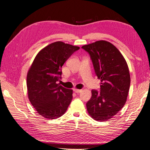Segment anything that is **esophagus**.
<instances>
[{
  "label": "esophagus",
  "instance_id": "34e87169",
  "mask_svg": "<svg viewBox=\"0 0 150 150\" xmlns=\"http://www.w3.org/2000/svg\"><path fill=\"white\" fill-rule=\"evenodd\" d=\"M74 91L75 93H80L82 91V90H81V89H74Z\"/></svg>",
  "mask_w": 150,
  "mask_h": 150
}]
</instances>
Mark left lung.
<instances>
[{
  "label": "left lung",
  "mask_w": 150,
  "mask_h": 150,
  "mask_svg": "<svg viewBox=\"0 0 150 150\" xmlns=\"http://www.w3.org/2000/svg\"><path fill=\"white\" fill-rule=\"evenodd\" d=\"M81 48L89 54L101 81L100 92L91 91L87 110L94 120H108L120 111L127 101L131 81L128 64L120 51L109 42L98 41Z\"/></svg>",
  "instance_id": "8db88e82"
}]
</instances>
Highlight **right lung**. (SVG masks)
Listing matches in <instances>:
<instances>
[{"label":"right lung","mask_w":150,"mask_h":150,"mask_svg":"<svg viewBox=\"0 0 150 150\" xmlns=\"http://www.w3.org/2000/svg\"><path fill=\"white\" fill-rule=\"evenodd\" d=\"M80 47L55 42L36 56L27 76L28 96L39 115L55 119L65 113L72 100L73 91L59 85L61 67Z\"/></svg>","instance_id":"1"}]
</instances>
